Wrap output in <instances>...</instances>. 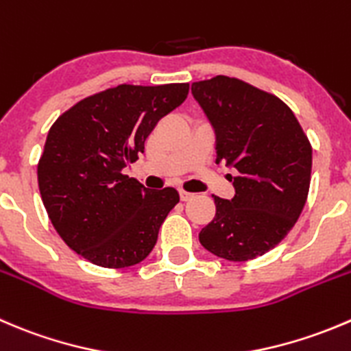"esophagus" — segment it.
I'll use <instances>...</instances> for the list:
<instances>
[{"label":"esophagus","instance_id":"34e87169","mask_svg":"<svg viewBox=\"0 0 351 351\" xmlns=\"http://www.w3.org/2000/svg\"><path fill=\"white\" fill-rule=\"evenodd\" d=\"M193 197V193H190V192H185V190H180V199L183 200V202H185V200H190Z\"/></svg>","mask_w":351,"mask_h":351}]
</instances>
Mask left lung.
Masks as SVG:
<instances>
[{
	"label": "left lung",
	"mask_w": 351,
	"mask_h": 351,
	"mask_svg": "<svg viewBox=\"0 0 351 351\" xmlns=\"http://www.w3.org/2000/svg\"><path fill=\"white\" fill-rule=\"evenodd\" d=\"M192 94L216 134V162L234 169V197H214L216 216L200 245L231 262L264 255L297 223L311 185L312 147L293 111L238 78L193 82Z\"/></svg>",
	"instance_id": "8db88e82"
}]
</instances>
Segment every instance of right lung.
Here are the masks:
<instances>
[{
  "mask_svg": "<svg viewBox=\"0 0 351 351\" xmlns=\"http://www.w3.org/2000/svg\"><path fill=\"white\" fill-rule=\"evenodd\" d=\"M189 96V84L118 85L61 114L47 134L37 182L54 230L101 267L144 261L180 202L175 189H145L123 175L158 121Z\"/></svg>",
  "mask_w": 351,
  "mask_h": 351,
  "instance_id": "right-lung-1",
  "label": "right lung"
}]
</instances>
